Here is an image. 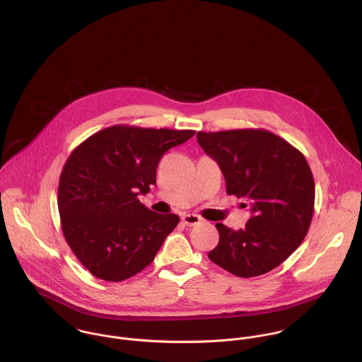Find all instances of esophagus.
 <instances>
[{"mask_svg":"<svg viewBox=\"0 0 362 362\" xmlns=\"http://www.w3.org/2000/svg\"><path fill=\"white\" fill-rule=\"evenodd\" d=\"M182 223L189 226V227H192V226H197V224L202 223V218L199 216H197V214H185L182 217Z\"/></svg>","mask_w":362,"mask_h":362,"instance_id":"34e87169","label":"esophagus"}]
</instances>
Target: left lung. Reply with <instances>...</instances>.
Segmentation results:
<instances>
[{
  "instance_id": "obj_1",
  "label": "left lung",
  "mask_w": 362,
  "mask_h": 362,
  "mask_svg": "<svg viewBox=\"0 0 362 362\" xmlns=\"http://www.w3.org/2000/svg\"><path fill=\"white\" fill-rule=\"evenodd\" d=\"M197 138L217 161L227 194L250 202L252 211L238 231L216 224L220 240L209 259L238 277L270 272L301 245L310 230L315 182L307 158L266 129L198 132Z\"/></svg>"
}]
</instances>
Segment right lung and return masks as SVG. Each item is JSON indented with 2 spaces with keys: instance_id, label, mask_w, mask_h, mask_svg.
<instances>
[{
  "instance_id": "add662e5",
  "label": "right lung",
  "mask_w": 362,
  "mask_h": 362,
  "mask_svg": "<svg viewBox=\"0 0 362 362\" xmlns=\"http://www.w3.org/2000/svg\"><path fill=\"white\" fill-rule=\"evenodd\" d=\"M194 135L191 129L114 125L69 155L58 185L61 227L93 276L122 281L153 262L180 217L149 210L138 195L155 185L161 156Z\"/></svg>"
}]
</instances>
